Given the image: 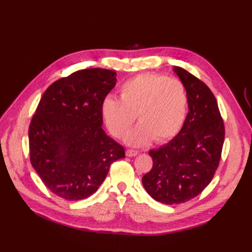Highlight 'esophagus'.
<instances>
[{"mask_svg":"<svg viewBox=\"0 0 252 252\" xmlns=\"http://www.w3.org/2000/svg\"><path fill=\"white\" fill-rule=\"evenodd\" d=\"M136 155H138V151L132 150V149H127V150H126V156H127V157H129V158L135 157Z\"/></svg>","mask_w":252,"mask_h":252,"instance_id":"1","label":"esophagus"}]
</instances>
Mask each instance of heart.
Listing matches in <instances>:
<instances>
[{"mask_svg":"<svg viewBox=\"0 0 252 252\" xmlns=\"http://www.w3.org/2000/svg\"><path fill=\"white\" fill-rule=\"evenodd\" d=\"M119 91L120 98H103L101 114L108 130L118 139L130 130L136 116L139 125L126 138L130 146L170 140L184 125L188 96L180 80L145 72L124 82Z\"/></svg>","mask_w":252,"mask_h":252,"instance_id":"obj_1","label":"heart"}]
</instances>
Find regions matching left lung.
Returning a JSON list of instances; mask_svg holds the SVG:
<instances>
[{
  "label": "left lung",
  "instance_id": "1",
  "mask_svg": "<svg viewBox=\"0 0 252 252\" xmlns=\"http://www.w3.org/2000/svg\"><path fill=\"white\" fill-rule=\"evenodd\" d=\"M173 71L185 86L189 111L177 136L149 151L154 164L142 179L152 199L167 205L191 200L208 186L225 139L224 123L211 90L181 67L174 66Z\"/></svg>",
  "mask_w": 252,
  "mask_h": 252
}]
</instances>
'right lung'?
Here are the masks:
<instances>
[{"instance_id":"add662e5","label":"right lung","mask_w":252,"mask_h":252,"mask_svg":"<svg viewBox=\"0 0 252 252\" xmlns=\"http://www.w3.org/2000/svg\"><path fill=\"white\" fill-rule=\"evenodd\" d=\"M117 72L75 71L45 91L29 126L30 162L51 192L67 201L94 194L124 147L105 133L101 103Z\"/></svg>"}]
</instances>
